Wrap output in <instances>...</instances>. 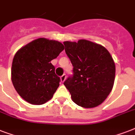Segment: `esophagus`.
<instances>
[{"instance_id": "34e87169", "label": "esophagus", "mask_w": 135, "mask_h": 135, "mask_svg": "<svg viewBox=\"0 0 135 135\" xmlns=\"http://www.w3.org/2000/svg\"><path fill=\"white\" fill-rule=\"evenodd\" d=\"M66 74H64V75H62V76H61V78H60L61 82H62V83L64 82V81H65V80H66Z\"/></svg>"}]
</instances>
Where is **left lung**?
<instances>
[{
	"label": "left lung",
	"mask_w": 135,
	"mask_h": 135,
	"mask_svg": "<svg viewBox=\"0 0 135 135\" xmlns=\"http://www.w3.org/2000/svg\"><path fill=\"white\" fill-rule=\"evenodd\" d=\"M66 54L74 66V75L64 85L71 99L83 108L100 105L111 92L115 66L109 52L102 45L81 39L64 41Z\"/></svg>",
	"instance_id": "1"
}]
</instances>
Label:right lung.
<instances>
[{
  "label": "right lung",
  "instance_id": "obj_1",
  "mask_svg": "<svg viewBox=\"0 0 135 135\" xmlns=\"http://www.w3.org/2000/svg\"><path fill=\"white\" fill-rule=\"evenodd\" d=\"M64 49L59 41L40 38L16 52L12 64V82L18 94L27 102L41 105L52 98L60 78L55 74L51 61Z\"/></svg>",
  "mask_w": 135,
  "mask_h": 135
}]
</instances>
